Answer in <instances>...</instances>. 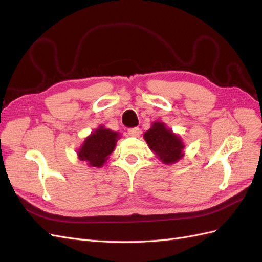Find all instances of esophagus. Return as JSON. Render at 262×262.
<instances>
[{
  "instance_id": "1",
  "label": "esophagus",
  "mask_w": 262,
  "mask_h": 262,
  "mask_svg": "<svg viewBox=\"0 0 262 262\" xmlns=\"http://www.w3.org/2000/svg\"><path fill=\"white\" fill-rule=\"evenodd\" d=\"M128 134L130 137H139L140 129L138 128V126H136V128H129L128 129Z\"/></svg>"
}]
</instances>
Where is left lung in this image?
Instances as JSON below:
<instances>
[{
	"mask_svg": "<svg viewBox=\"0 0 262 262\" xmlns=\"http://www.w3.org/2000/svg\"><path fill=\"white\" fill-rule=\"evenodd\" d=\"M150 149L165 164H172L180 160L184 144L170 130L166 129L162 122H154L153 126L144 134Z\"/></svg>",
	"mask_w": 262,
	"mask_h": 262,
	"instance_id": "left-lung-1",
	"label": "left lung"
}]
</instances>
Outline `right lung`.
Returning a JSON list of instances; mask_svg holds the SVG:
<instances>
[{
  "label": "right lung",
  "instance_id": "1",
  "mask_svg": "<svg viewBox=\"0 0 262 262\" xmlns=\"http://www.w3.org/2000/svg\"><path fill=\"white\" fill-rule=\"evenodd\" d=\"M118 138L117 132L100 126L85 140L77 155L81 161L89 162L93 167H100L113 153Z\"/></svg>",
  "mask_w": 262,
  "mask_h": 262
}]
</instances>
